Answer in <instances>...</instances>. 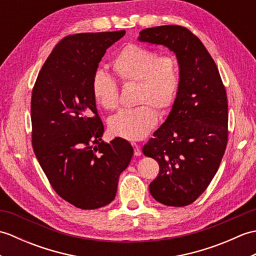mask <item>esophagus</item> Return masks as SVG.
Segmentation results:
<instances>
[{"mask_svg":"<svg viewBox=\"0 0 256 256\" xmlns=\"http://www.w3.org/2000/svg\"><path fill=\"white\" fill-rule=\"evenodd\" d=\"M132 145H133V148H134V155L135 156H140V155H142V150H140V145L136 144V143H132Z\"/></svg>","mask_w":256,"mask_h":256,"instance_id":"1","label":"esophagus"}]
</instances>
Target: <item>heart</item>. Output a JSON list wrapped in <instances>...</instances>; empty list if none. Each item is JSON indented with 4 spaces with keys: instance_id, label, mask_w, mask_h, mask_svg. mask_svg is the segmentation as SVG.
<instances>
[{
    "instance_id": "obj_1",
    "label": "heart",
    "mask_w": 256,
    "mask_h": 256,
    "mask_svg": "<svg viewBox=\"0 0 256 256\" xmlns=\"http://www.w3.org/2000/svg\"><path fill=\"white\" fill-rule=\"evenodd\" d=\"M112 69L123 84H136L135 108L123 110L108 120L113 135L130 140L144 138L158 122V114L150 104L164 112L175 102L180 86L177 59L172 55L157 56L148 48L131 44L125 46L112 62ZM94 101L106 110L118 106L116 81L102 70L92 78Z\"/></svg>"
}]
</instances>
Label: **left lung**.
<instances>
[{
  "label": "left lung",
  "instance_id": "obj_1",
  "mask_svg": "<svg viewBox=\"0 0 256 256\" xmlns=\"http://www.w3.org/2000/svg\"><path fill=\"white\" fill-rule=\"evenodd\" d=\"M138 42L162 45L176 55L178 94L166 121L144 145L143 154L160 164L150 184L158 202L192 204L209 186L228 142V100L219 70L197 36L178 25L140 32Z\"/></svg>",
  "mask_w": 256,
  "mask_h": 256
}]
</instances>
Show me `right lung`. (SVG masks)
<instances>
[{
	"label": "right lung",
	"instance_id": "add662e5",
	"mask_svg": "<svg viewBox=\"0 0 256 256\" xmlns=\"http://www.w3.org/2000/svg\"><path fill=\"white\" fill-rule=\"evenodd\" d=\"M125 30L64 37L38 74L32 94V144L54 190L77 208L108 204L133 156L128 140H102L104 126L92 78L108 47Z\"/></svg>",
	"mask_w": 256,
	"mask_h": 256
}]
</instances>
